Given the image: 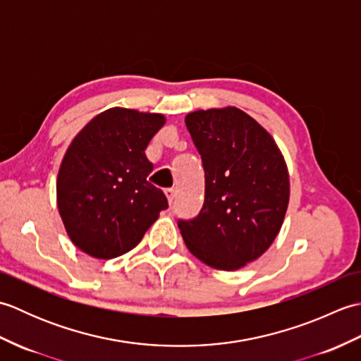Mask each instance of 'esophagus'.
<instances>
[{
  "mask_svg": "<svg viewBox=\"0 0 361 361\" xmlns=\"http://www.w3.org/2000/svg\"><path fill=\"white\" fill-rule=\"evenodd\" d=\"M166 197H167V200H169V204H173V202H175V198H176V190L175 189H166Z\"/></svg>",
  "mask_w": 361,
  "mask_h": 361,
  "instance_id": "obj_1",
  "label": "esophagus"
}]
</instances>
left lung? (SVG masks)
I'll use <instances>...</instances> for the list:
<instances>
[{"instance_id": "8db88e82", "label": "left lung", "mask_w": 361, "mask_h": 361, "mask_svg": "<svg viewBox=\"0 0 361 361\" xmlns=\"http://www.w3.org/2000/svg\"><path fill=\"white\" fill-rule=\"evenodd\" d=\"M186 127L202 157L204 203L178 219L188 250L219 270H239L262 256L286 216L290 183L273 137L247 113L198 110Z\"/></svg>"}]
</instances>
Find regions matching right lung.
<instances>
[{
  "instance_id": "obj_1",
  "label": "right lung",
  "mask_w": 361,
  "mask_h": 361,
  "mask_svg": "<svg viewBox=\"0 0 361 361\" xmlns=\"http://www.w3.org/2000/svg\"><path fill=\"white\" fill-rule=\"evenodd\" d=\"M164 126L161 114L110 109L74 137L57 178V204L75 247L97 259L133 250L169 208L147 181L145 147Z\"/></svg>"
}]
</instances>
